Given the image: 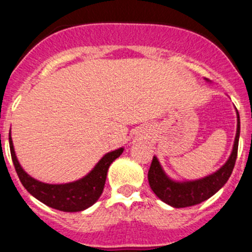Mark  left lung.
Returning <instances> with one entry per match:
<instances>
[{"instance_id":"obj_1","label":"left lung","mask_w":252,"mask_h":252,"mask_svg":"<svg viewBox=\"0 0 252 252\" xmlns=\"http://www.w3.org/2000/svg\"><path fill=\"white\" fill-rule=\"evenodd\" d=\"M239 135H240V118L238 113V128H236L234 146L229 159L216 173L199 180L178 183L169 179L156 157H154L147 174L152 191L157 195L158 199L175 208L189 207V206L201 204L205 200L210 199L227 183L234 169L236 156H238Z\"/></svg>"}]
</instances>
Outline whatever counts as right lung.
I'll list each match as a JSON object with an SVG mask.
<instances>
[{"mask_svg": "<svg viewBox=\"0 0 252 252\" xmlns=\"http://www.w3.org/2000/svg\"><path fill=\"white\" fill-rule=\"evenodd\" d=\"M9 149H11L14 168L23 187L42 204L63 212H79L95 204L103 191L107 171L111 163L123 152V149L108 152L100 159V162L90 173L77 182L68 183V184H45L25 173L24 169L20 167L14 154L11 135H9Z\"/></svg>", "mask_w": 252, "mask_h": 252, "instance_id": "add662e5", "label": "right lung"}]
</instances>
